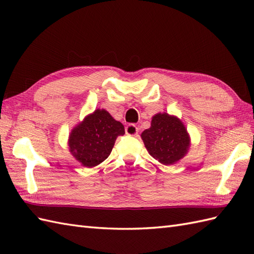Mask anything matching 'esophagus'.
I'll return each mask as SVG.
<instances>
[{"label": "esophagus", "mask_w": 254, "mask_h": 254, "mask_svg": "<svg viewBox=\"0 0 254 254\" xmlns=\"http://www.w3.org/2000/svg\"><path fill=\"white\" fill-rule=\"evenodd\" d=\"M126 133L127 135L136 136L138 134V127L136 126H134V124H128V126L126 127Z\"/></svg>", "instance_id": "34e87169"}]
</instances>
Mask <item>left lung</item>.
<instances>
[{"label":"left lung","instance_id":"left-lung-1","mask_svg":"<svg viewBox=\"0 0 254 254\" xmlns=\"http://www.w3.org/2000/svg\"><path fill=\"white\" fill-rule=\"evenodd\" d=\"M141 137L148 153L163 165L176 164L190 147V136L185 124L166 112L153 117L150 127L143 131Z\"/></svg>","mask_w":254,"mask_h":254}]
</instances>
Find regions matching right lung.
I'll return each instance as SVG.
<instances>
[{
	"label": "right lung",
	"mask_w": 254,
	"mask_h": 254,
	"mask_svg": "<svg viewBox=\"0 0 254 254\" xmlns=\"http://www.w3.org/2000/svg\"><path fill=\"white\" fill-rule=\"evenodd\" d=\"M124 127L105 109H97L75 127L68 137L69 152L87 168L99 165L108 158Z\"/></svg>",
	"instance_id": "1"
}]
</instances>
